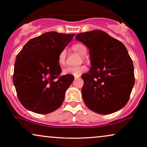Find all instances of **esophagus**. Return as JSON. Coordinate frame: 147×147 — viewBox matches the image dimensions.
I'll use <instances>...</instances> for the list:
<instances>
[{
    "label": "esophagus",
    "instance_id": "34e87169",
    "mask_svg": "<svg viewBox=\"0 0 147 147\" xmlns=\"http://www.w3.org/2000/svg\"><path fill=\"white\" fill-rule=\"evenodd\" d=\"M79 77H80V75H79V76H74V78H75V79L78 78Z\"/></svg>",
    "mask_w": 147,
    "mask_h": 147
}]
</instances>
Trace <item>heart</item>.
Instances as JSON below:
<instances>
[{"label":"heart","mask_w":147,"mask_h":147,"mask_svg":"<svg viewBox=\"0 0 147 147\" xmlns=\"http://www.w3.org/2000/svg\"><path fill=\"white\" fill-rule=\"evenodd\" d=\"M71 48L74 51H76V52L80 53L81 55H85L86 53H87V49H86L85 47L83 45L80 44V43L74 45ZM58 62L60 66H64L65 65V63H66V51H65V50H63L60 53L58 58ZM86 71H87V67L83 66V65L74 67H67L63 70V74H72L74 76H79L83 72Z\"/></svg>","instance_id":"1"}]
</instances>
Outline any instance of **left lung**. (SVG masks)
Here are the masks:
<instances>
[{
    "instance_id": "1",
    "label": "left lung",
    "mask_w": 147,
    "mask_h": 147,
    "mask_svg": "<svg viewBox=\"0 0 147 147\" xmlns=\"http://www.w3.org/2000/svg\"><path fill=\"white\" fill-rule=\"evenodd\" d=\"M89 49L91 67L82 75L83 100L91 111L107 115L125 106L135 83L133 61L118 40L101 30L76 36Z\"/></svg>"
}]
</instances>
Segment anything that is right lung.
<instances>
[{"label": "right lung", "mask_w": 147, "mask_h": 147, "mask_svg": "<svg viewBox=\"0 0 147 147\" xmlns=\"http://www.w3.org/2000/svg\"><path fill=\"white\" fill-rule=\"evenodd\" d=\"M75 34L45 33L29 40L18 53L13 82L24 107L40 114L56 111L63 104L65 91L73 82L71 74L60 76V53Z\"/></svg>", "instance_id": "1"}]
</instances>
